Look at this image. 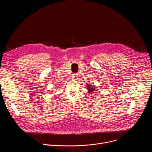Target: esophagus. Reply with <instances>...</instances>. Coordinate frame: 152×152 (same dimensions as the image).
Wrapping results in <instances>:
<instances>
[{"label": "esophagus", "mask_w": 152, "mask_h": 152, "mask_svg": "<svg viewBox=\"0 0 152 152\" xmlns=\"http://www.w3.org/2000/svg\"><path fill=\"white\" fill-rule=\"evenodd\" d=\"M77 74H73V76H72V77L73 78V79H76L77 77Z\"/></svg>", "instance_id": "34e87169"}]
</instances>
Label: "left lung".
<instances>
[{
	"mask_svg": "<svg viewBox=\"0 0 152 152\" xmlns=\"http://www.w3.org/2000/svg\"><path fill=\"white\" fill-rule=\"evenodd\" d=\"M86 89H87L88 92H90V93H93L96 91H97V89L96 88L95 86H93L90 84H86Z\"/></svg>",
	"mask_w": 152,
	"mask_h": 152,
	"instance_id": "8db88e82",
	"label": "left lung"
}]
</instances>
